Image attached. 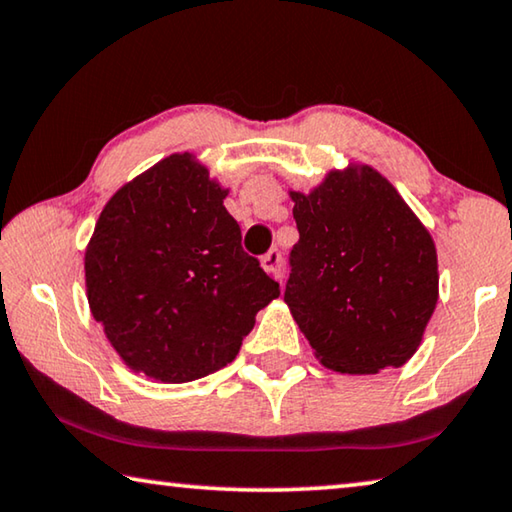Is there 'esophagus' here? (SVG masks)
Segmentation results:
<instances>
[{
	"label": "esophagus",
	"mask_w": 512,
	"mask_h": 512,
	"mask_svg": "<svg viewBox=\"0 0 512 512\" xmlns=\"http://www.w3.org/2000/svg\"><path fill=\"white\" fill-rule=\"evenodd\" d=\"M259 264H262V269L266 273H280V266H282V253L278 248H273L266 253L262 259H259Z\"/></svg>",
	"instance_id": "1"
}]
</instances>
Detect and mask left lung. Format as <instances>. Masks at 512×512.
I'll return each instance as SVG.
<instances>
[{"label":"left lung","mask_w":512,"mask_h":512,"mask_svg":"<svg viewBox=\"0 0 512 512\" xmlns=\"http://www.w3.org/2000/svg\"><path fill=\"white\" fill-rule=\"evenodd\" d=\"M289 198L300 239L285 303L316 360L342 373L403 367L440 296L431 232L367 164L330 170Z\"/></svg>","instance_id":"1"}]
</instances>
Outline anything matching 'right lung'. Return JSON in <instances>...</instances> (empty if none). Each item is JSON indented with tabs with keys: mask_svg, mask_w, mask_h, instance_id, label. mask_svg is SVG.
<instances>
[{
	"mask_svg": "<svg viewBox=\"0 0 512 512\" xmlns=\"http://www.w3.org/2000/svg\"><path fill=\"white\" fill-rule=\"evenodd\" d=\"M227 189L175 152L113 193L86 246V298L113 351L159 383L237 358L280 285L243 253Z\"/></svg>",
	"mask_w": 512,
	"mask_h": 512,
	"instance_id": "1",
	"label": "right lung"
}]
</instances>
